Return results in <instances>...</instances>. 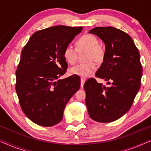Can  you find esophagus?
Masks as SVG:
<instances>
[{"label": "esophagus", "mask_w": 151, "mask_h": 151, "mask_svg": "<svg viewBox=\"0 0 151 151\" xmlns=\"http://www.w3.org/2000/svg\"><path fill=\"white\" fill-rule=\"evenodd\" d=\"M86 79L84 78H81V88H83V85L85 83V82H86Z\"/></svg>", "instance_id": "esophagus-1"}]
</instances>
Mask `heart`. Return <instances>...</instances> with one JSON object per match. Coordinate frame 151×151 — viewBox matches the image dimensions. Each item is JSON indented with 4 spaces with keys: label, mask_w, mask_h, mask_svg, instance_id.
I'll list each match as a JSON object with an SVG mask.
<instances>
[{
    "label": "heart",
    "mask_w": 151,
    "mask_h": 151,
    "mask_svg": "<svg viewBox=\"0 0 151 151\" xmlns=\"http://www.w3.org/2000/svg\"><path fill=\"white\" fill-rule=\"evenodd\" d=\"M76 48L77 50L71 44L65 46L63 53L65 60L70 64L73 65L75 63L77 58V50H86L85 59L88 61L78 63L71 68L70 69V73L83 78L89 77L96 70V65L94 61L96 63H101L104 59L105 49L99 44L97 38L91 34H86L81 37L76 42Z\"/></svg>",
    "instance_id": "obj_1"
}]
</instances>
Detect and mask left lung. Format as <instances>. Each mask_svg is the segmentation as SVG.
<instances>
[{
    "instance_id": "1",
    "label": "left lung",
    "mask_w": 151,
    "mask_h": 151,
    "mask_svg": "<svg viewBox=\"0 0 151 151\" xmlns=\"http://www.w3.org/2000/svg\"><path fill=\"white\" fill-rule=\"evenodd\" d=\"M105 45L103 63L96 76L109 86L90 78L84 84L90 117L99 122H111L130 109L141 85L142 67L132 38L111 27H95L89 31Z\"/></svg>"
}]
</instances>
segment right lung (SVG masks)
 Listing matches in <instances>:
<instances>
[{"instance_id": "right-lung-1", "label": "right lung", "mask_w": 151, "mask_h": 151, "mask_svg": "<svg viewBox=\"0 0 151 151\" xmlns=\"http://www.w3.org/2000/svg\"><path fill=\"white\" fill-rule=\"evenodd\" d=\"M82 29L49 27L34 33L23 48L16 90L23 112L35 124L52 127L61 122L65 105L79 90V76L56 79L68 68L63 50Z\"/></svg>"}]
</instances>
